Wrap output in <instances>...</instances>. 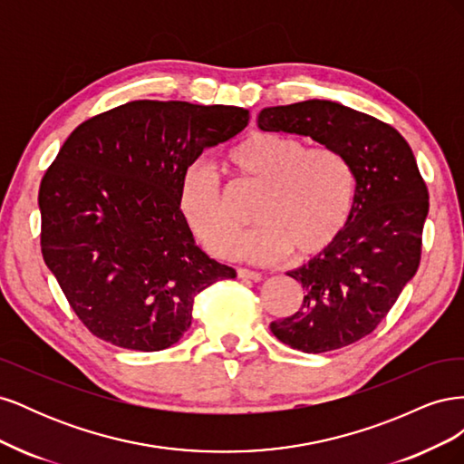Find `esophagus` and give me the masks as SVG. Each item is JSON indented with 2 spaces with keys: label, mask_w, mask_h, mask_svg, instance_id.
<instances>
[{
  "label": "esophagus",
  "mask_w": 464,
  "mask_h": 464,
  "mask_svg": "<svg viewBox=\"0 0 464 464\" xmlns=\"http://www.w3.org/2000/svg\"><path fill=\"white\" fill-rule=\"evenodd\" d=\"M236 273H237V276H240V278H246V280H254V283H259V280H261V273L249 271V269H242V266H237Z\"/></svg>",
  "instance_id": "obj_1"
}]
</instances>
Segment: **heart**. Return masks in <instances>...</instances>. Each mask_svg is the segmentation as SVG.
<instances>
[{
    "mask_svg": "<svg viewBox=\"0 0 464 464\" xmlns=\"http://www.w3.org/2000/svg\"><path fill=\"white\" fill-rule=\"evenodd\" d=\"M247 184L263 189L254 232L240 234L228 189L205 162L191 164L179 186V208L215 256L273 263L292 254L314 257L336 242L354 207V174L341 152L275 131L247 135L228 157Z\"/></svg>",
    "mask_w": 464,
    "mask_h": 464,
    "instance_id": "1",
    "label": "heart"
}]
</instances>
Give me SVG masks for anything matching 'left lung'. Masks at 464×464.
<instances>
[{
	"label": "left lung",
	"mask_w": 464,
	"mask_h": 464,
	"mask_svg": "<svg viewBox=\"0 0 464 464\" xmlns=\"http://www.w3.org/2000/svg\"><path fill=\"white\" fill-rule=\"evenodd\" d=\"M257 123L312 137L353 168L354 207L343 234L288 273L302 283L304 304L271 323L280 343L307 354L353 344L385 319L418 271L430 195L412 149L389 123L317 98L265 108Z\"/></svg>",
	"instance_id": "obj_1"
}]
</instances>
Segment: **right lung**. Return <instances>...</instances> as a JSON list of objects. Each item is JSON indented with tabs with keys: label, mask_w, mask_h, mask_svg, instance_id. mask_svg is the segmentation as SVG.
Here are the masks:
<instances>
[{
	"label": "right lung",
	"mask_w": 464,
	"mask_h": 464,
	"mask_svg": "<svg viewBox=\"0 0 464 464\" xmlns=\"http://www.w3.org/2000/svg\"><path fill=\"white\" fill-rule=\"evenodd\" d=\"M237 106L133 101L82 121L42 178L40 247L75 315L110 344L157 353L191 325L195 296L234 278L195 246L179 186L240 133Z\"/></svg>",
	"instance_id": "obj_1"
}]
</instances>
